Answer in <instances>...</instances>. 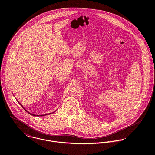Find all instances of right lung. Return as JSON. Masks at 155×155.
<instances>
[{
    "mask_svg": "<svg viewBox=\"0 0 155 155\" xmlns=\"http://www.w3.org/2000/svg\"><path fill=\"white\" fill-rule=\"evenodd\" d=\"M18 103H19V101H18ZM19 104H20V105H21V106H22V108H23V109H24V110H25L27 111V110H25V108H24V107H23V106H22V105H21V103H19ZM55 111H54V112H52V113H48V114H42V115H37V114H32V113H30V112H29V111H27V112H28V113H29V114H31V115H32V116H45V115H47V114H51V113H54V112H55Z\"/></svg>",
    "mask_w": 155,
    "mask_h": 155,
    "instance_id": "obj_1",
    "label": "right lung"
}]
</instances>
